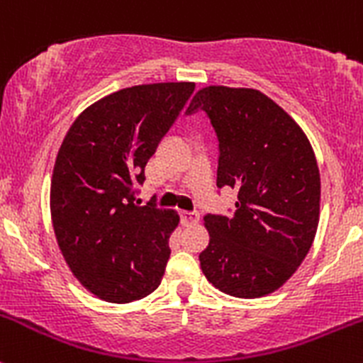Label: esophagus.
I'll use <instances>...</instances> for the list:
<instances>
[{"instance_id": "obj_1", "label": "esophagus", "mask_w": 363, "mask_h": 363, "mask_svg": "<svg viewBox=\"0 0 363 363\" xmlns=\"http://www.w3.org/2000/svg\"><path fill=\"white\" fill-rule=\"evenodd\" d=\"M199 213H188V211H182L181 213V220H182V223L184 225H196L199 223Z\"/></svg>"}]
</instances>
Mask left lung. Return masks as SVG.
Segmentation results:
<instances>
[{
    "mask_svg": "<svg viewBox=\"0 0 363 363\" xmlns=\"http://www.w3.org/2000/svg\"><path fill=\"white\" fill-rule=\"evenodd\" d=\"M203 110L218 140V188L238 191L232 216L203 218L199 255L221 293L260 298L280 289L307 257L319 225L321 177L303 129L255 88H200L186 113Z\"/></svg>",
    "mask_w": 363,
    "mask_h": 363,
    "instance_id": "8db88e82",
    "label": "left lung"
}]
</instances>
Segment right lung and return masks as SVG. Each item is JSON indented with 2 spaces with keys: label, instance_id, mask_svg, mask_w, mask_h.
Instances as JSON below:
<instances>
[{
  "label": "right lung",
  "instance_id": "right-lung-1",
  "mask_svg": "<svg viewBox=\"0 0 363 363\" xmlns=\"http://www.w3.org/2000/svg\"><path fill=\"white\" fill-rule=\"evenodd\" d=\"M193 90L191 81L122 88L81 111L60 145L52 228L72 275L101 300L129 303L161 284L179 214L136 206L131 189Z\"/></svg>",
  "mask_w": 363,
  "mask_h": 363
}]
</instances>
